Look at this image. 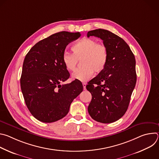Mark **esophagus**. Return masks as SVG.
<instances>
[{"label": "esophagus", "instance_id": "34e87169", "mask_svg": "<svg viewBox=\"0 0 159 159\" xmlns=\"http://www.w3.org/2000/svg\"><path fill=\"white\" fill-rule=\"evenodd\" d=\"M82 85H83V88H84V89L85 90V89H86V83H82Z\"/></svg>", "mask_w": 159, "mask_h": 159}]
</instances>
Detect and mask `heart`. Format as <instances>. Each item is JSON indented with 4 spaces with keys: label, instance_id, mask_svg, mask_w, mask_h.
<instances>
[{
    "label": "heart",
    "instance_id": "1",
    "mask_svg": "<svg viewBox=\"0 0 159 159\" xmlns=\"http://www.w3.org/2000/svg\"><path fill=\"white\" fill-rule=\"evenodd\" d=\"M73 53L64 52L62 61L69 71H74L81 60V67L73 74L72 77L82 82L88 80L94 72L99 74L104 70L108 61V50L102 43L96 39L84 38L75 42L72 47Z\"/></svg>",
    "mask_w": 159,
    "mask_h": 159
}]
</instances>
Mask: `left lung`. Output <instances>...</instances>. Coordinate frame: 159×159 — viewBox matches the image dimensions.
Instances as JSON below:
<instances>
[{"mask_svg": "<svg viewBox=\"0 0 159 159\" xmlns=\"http://www.w3.org/2000/svg\"><path fill=\"white\" fill-rule=\"evenodd\" d=\"M101 38L108 50V61L104 70L86 85L92 94L88 106L91 118L110 123L120 119L128 109L137 82L134 56L128 44L109 31H90L87 37Z\"/></svg>", "mask_w": 159, "mask_h": 159, "instance_id": "1", "label": "left lung"}]
</instances>
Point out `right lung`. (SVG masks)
<instances>
[{
	"label": "right lung",
	"instance_id": "right-lung-1",
	"mask_svg": "<svg viewBox=\"0 0 159 159\" xmlns=\"http://www.w3.org/2000/svg\"><path fill=\"white\" fill-rule=\"evenodd\" d=\"M80 35L79 32L57 33L35 44L25 57L20 80L22 93L31 115L41 122L65 117L73 100L82 92L78 80L60 84L70 77L63 54L69 43Z\"/></svg>",
	"mask_w": 159,
	"mask_h": 159
}]
</instances>
